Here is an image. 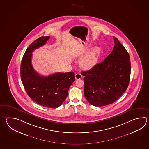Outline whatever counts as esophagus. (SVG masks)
Listing matches in <instances>:
<instances>
[{"mask_svg": "<svg viewBox=\"0 0 149 149\" xmlns=\"http://www.w3.org/2000/svg\"><path fill=\"white\" fill-rule=\"evenodd\" d=\"M75 76V79H81L82 77L81 74H80V73H76Z\"/></svg>", "mask_w": 149, "mask_h": 149, "instance_id": "1", "label": "esophagus"}]
</instances>
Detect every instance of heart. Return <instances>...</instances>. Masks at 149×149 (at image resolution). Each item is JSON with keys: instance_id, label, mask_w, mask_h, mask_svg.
<instances>
[{"instance_id": "heart-1", "label": "heart", "mask_w": 149, "mask_h": 149, "mask_svg": "<svg viewBox=\"0 0 149 149\" xmlns=\"http://www.w3.org/2000/svg\"><path fill=\"white\" fill-rule=\"evenodd\" d=\"M89 47V46H83L78 48L74 52V56L77 57H82L88 51ZM100 52V49L97 47L92 49L91 51L88 52L80 61V65L82 68L90 70L97 63Z\"/></svg>"}]
</instances>
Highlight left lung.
<instances>
[{"label": "left lung", "mask_w": 149, "mask_h": 149, "mask_svg": "<svg viewBox=\"0 0 149 149\" xmlns=\"http://www.w3.org/2000/svg\"><path fill=\"white\" fill-rule=\"evenodd\" d=\"M113 38L115 46L110 54L91 70L81 72L84 76V96L94 106L113 103L126 91L129 84L130 55L118 39Z\"/></svg>", "instance_id": "8db88e82"}]
</instances>
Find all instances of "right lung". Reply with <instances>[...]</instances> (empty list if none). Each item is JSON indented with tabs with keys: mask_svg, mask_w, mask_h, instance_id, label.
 Wrapping results in <instances>:
<instances>
[{
	"mask_svg": "<svg viewBox=\"0 0 149 149\" xmlns=\"http://www.w3.org/2000/svg\"><path fill=\"white\" fill-rule=\"evenodd\" d=\"M50 37H40L25 52L21 64L22 82L29 97L41 106L57 108L67 97L68 89L75 81V74L57 73L40 75L32 65V52L46 44Z\"/></svg>",
	"mask_w": 149,
	"mask_h": 149,
	"instance_id": "add662e5",
	"label": "right lung"
}]
</instances>
